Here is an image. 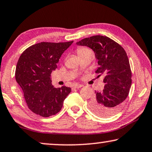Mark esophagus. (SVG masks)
<instances>
[{
  "label": "esophagus",
  "mask_w": 152,
  "mask_h": 152,
  "mask_svg": "<svg viewBox=\"0 0 152 152\" xmlns=\"http://www.w3.org/2000/svg\"><path fill=\"white\" fill-rule=\"evenodd\" d=\"M83 87V85L76 84V85H74V88H75V89H79V88H80V87Z\"/></svg>",
  "instance_id": "obj_1"
}]
</instances>
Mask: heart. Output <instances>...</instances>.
<instances>
[{
  "label": "heart",
  "mask_w": 152,
  "mask_h": 152,
  "mask_svg": "<svg viewBox=\"0 0 152 152\" xmlns=\"http://www.w3.org/2000/svg\"><path fill=\"white\" fill-rule=\"evenodd\" d=\"M89 52H91L87 48H79L78 50H77V54H78V56H82V55H84Z\"/></svg>",
  "instance_id": "1"
}]
</instances>
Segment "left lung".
<instances>
[{"label": "left lung", "instance_id": "left-lung-1", "mask_svg": "<svg viewBox=\"0 0 152 152\" xmlns=\"http://www.w3.org/2000/svg\"><path fill=\"white\" fill-rule=\"evenodd\" d=\"M76 45L94 51L98 65L96 73L104 75V88L95 91L89 108L99 116H112L121 108L132 85V72L125 51L111 38L100 35L84 38Z\"/></svg>", "mask_w": 152, "mask_h": 152}]
</instances>
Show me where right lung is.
<instances>
[{
  "instance_id": "obj_1",
  "label": "right lung",
  "mask_w": 152,
  "mask_h": 152,
  "mask_svg": "<svg viewBox=\"0 0 152 152\" xmlns=\"http://www.w3.org/2000/svg\"><path fill=\"white\" fill-rule=\"evenodd\" d=\"M73 42H39L26 49L19 58L16 80L29 110L40 116L50 117L59 112L71 92L68 87L55 88L50 76L61 55Z\"/></svg>"
}]
</instances>
